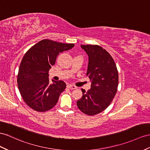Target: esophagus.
I'll list each match as a JSON object with an SVG mask.
<instances>
[{
  "label": "esophagus",
  "mask_w": 150,
  "mask_h": 150,
  "mask_svg": "<svg viewBox=\"0 0 150 150\" xmlns=\"http://www.w3.org/2000/svg\"><path fill=\"white\" fill-rule=\"evenodd\" d=\"M67 87H68V88H69V89H70L71 90L75 89H76V86H73V85H71V84H68V85L67 86Z\"/></svg>",
  "instance_id": "34e87169"
}]
</instances>
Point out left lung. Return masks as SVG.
<instances>
[{"label": "left lung", "instance_id": "obj_1", "mask_svg": "<svg viewBox=\"0 0 150 150\" xmlns=\"http://www.w3.org/2000/svg\"><path fill=\"white\" fill-rule=\"evenodd\" d=\"M89 57L87 76L91 81V89H82V97L76 101L79 109L88 115L104 111L117 93L118 74L112 57L98 45H81Z\"/></svg>", "mask_w": 150, "mask_h": 150}]
</instances>
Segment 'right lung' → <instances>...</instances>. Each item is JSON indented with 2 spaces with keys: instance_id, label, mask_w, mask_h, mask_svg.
I'll use <instances>...</instances> for the list:
<instances>
[{
  "instance_id": "right-lung-1",
  "label": "right lung",
  "mask_w": 150,
  "mask_h": 150,
  "mask_svg": "<svg viewBox=\"0 0 150 150\" xmlns=\"http://www.w3.org/2000/svg\"><path fill=\"white\" fill-rule=\"evenodd\" d=\"M49 39L38 42L25 53L19 68L18 86L21 97L30 108L44 112L52 108L66 88L62 80L49 83V71L60 52L74 47Z\"/></svg>"
}]
</instances>
